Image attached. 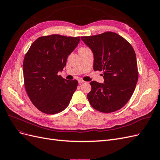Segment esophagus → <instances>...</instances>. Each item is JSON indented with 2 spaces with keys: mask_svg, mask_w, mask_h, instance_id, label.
Wrapping results in <instances>:
<instances>
[{
  "mask_svg": "<svg viewBox=\"0 0 160 160\" xmlns=\"http://www.w3.org/2000/svg\"><path fill=\"white\" fill-rule=\"evenodd\" d=\"M78 82H79V83H85V81H84L83 80H82V79H79V80H78Z\"/></svg>",
  "mask_w": 160,
  "mask_h": 160,
  "instance_id": "34e87169",
  "label": "esophagus"
}]
</instances>
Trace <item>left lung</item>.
Returning <instances> with one entry per match:
<instances>
[{
  "instance_id": "left-lung-1",
  "label": "left lung",
  "mask_w": 160,
  "mask_h": 160,
  "mask_svg": "<svg viewBox=\"0 0 160 160\" xmlns=\"http://www.w3.org/2000/svg\"><path fill=\"white\" fill-rule=\"evenodd\" d=\"M93 52L94 71H103L104 83L91 81L88 94L95 109L111 113L122 108L133 95L138 80L136 55L132 46L113 32L81 37Z\"/></svg>"
}]
</instances>
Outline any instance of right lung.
I'll return each mask as SVG.
<instances>
[{
	"label": "right lung",
	"mask_w": 160,
	"mask_h": 160,
	"mask_svg": "<svg viewBox=\"0 0 160 160\" xmlns=\"http://www.w3.org/2000/svg\"><path fill=\"white\" fill-rule=\"evenodd\" d=\"M80 37L51 35L32 42L23 61L27 93L32 104L47 114H55L69 105L78 81L64 79L58 72L63 69L68 56Z\"/></svg>",
	"instance_id": "right-lung-1"
}]
</instances>
